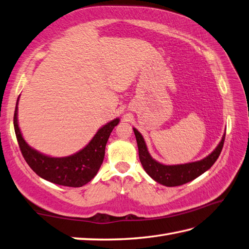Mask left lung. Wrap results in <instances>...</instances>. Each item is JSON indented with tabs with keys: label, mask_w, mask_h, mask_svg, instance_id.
I'll list each match as a JSON object with an SVG mask.
<instances>
[{
	"label": "left lung",
	"mask_w": 249,
	"mask_h": 249,
	"mask_svg": "<svg viewBox=\"0 0 249 249\" xmlns=\"http://www.w3.org/2000/svg\"><path fill=\"white\" fill-rule=\"evenodd\" d=\"M134 133L138 144L139 159L143 169L155 181L166 187H177L192 181L193 179L201 176L203 173L211 168L220 155L226 138V135H223L218 147L208 157L197 162L180 165H163L151 158L143 137L139 131L134 128Z\"/></svg>",
	"instance_id": "8db88e82"
}]
</instances>
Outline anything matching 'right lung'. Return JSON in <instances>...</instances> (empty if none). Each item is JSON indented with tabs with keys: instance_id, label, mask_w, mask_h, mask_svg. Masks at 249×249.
<instances>
[{
	"instance_id": "add662e5",
	"label": "right lung",
	"mask_w": 249,
	"mask_h": 249,
	"mask_svg": "<svg viewBox=\"0 0 249 249\" xmlns=\"http://www.w3.org/2000/svg\"><path fill=\"white\" fill-rule=\"evenodd\" d=\"M19 97L17 99L18 105ZM16 106L14 113V128L19 148L29 166L37 176L59 186L77 188L89 182L96 176L105 158V149L111 131L120 120L115 119L101 127L90 142L79 152L66 158H51L32 149L24 141L17 121Z\"/></svg>"
}]
</instances>
